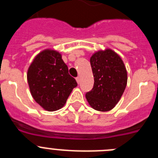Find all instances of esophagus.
Returning <instances> with one entry per match:
<instances>
[{
	"instance_id": "1",
	"label": "esophagus",
	"mask_w": 158,
	"mask_h": 158,
	"mask_svg": "<svg viewBox=\"0 0 158 158\" xmlns=\"http://www.w3.org/2000/svg\"><path fill=\"white\" fill-rule=\"evenodd\" d=\"M76 81H77V84L80 83V77H77L76 78Z\"/></svg>"
}]
</instances>
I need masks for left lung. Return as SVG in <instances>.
<instances>
[{
	"label": "left lung",
	"instance_id": "8db88e82",
	"mask_svg": "<svg viewBox=\"0 0 158 158\" xmlns=\"http://www.w3.org/2000/svg\"><path fill=\"white\" fill-rule=\"evenodd\" d=\"M94 77L93 89L86 93L89 105L99 111H111L119 101L127 84V72L121 57L110 48L90 58Z\"/></svg>",
	"mask_w": 158,
	"mask_h": 158
}]
</instances>
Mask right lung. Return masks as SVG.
Masks as SVG:
<instances>
[{
	"label": "right lung",
	"mask_w": 158,
	"mask_h": 158,
	"mask_svg": "<svg viewBox=\"0 0 158 158\" xmlns=\"http://www.w3.org/2000/svg\"><path fill=\"white\" fill-rule=\"evenodd\" d=\"M31 94L38 104L48 111L61 109L77 83L69 74L62 54L45 49L34 58L27 73Z\"/></svg>",
	"instance_id": "obj_1"
}]
</instances>
